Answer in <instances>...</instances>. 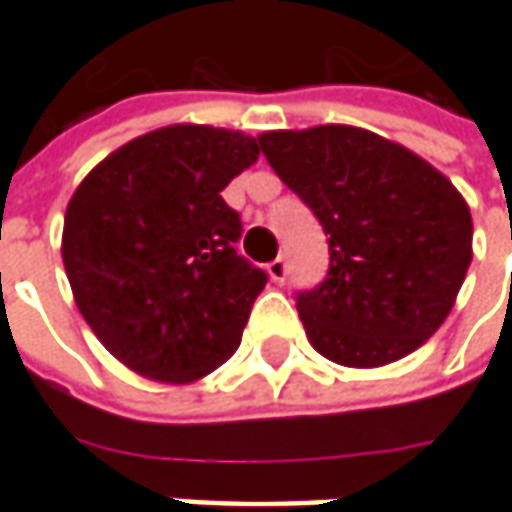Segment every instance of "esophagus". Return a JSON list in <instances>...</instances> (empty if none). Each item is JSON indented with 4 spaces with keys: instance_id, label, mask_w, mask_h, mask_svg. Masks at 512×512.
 <instances>
[{
    "instance_id": "34e87169",
    "label": "esophagus",
    "mask_w": 512,
    "mask_h": 512,
    "mask_svg": "<svg viewBox=\"0 0 512 512\" xmlns=\"http://www.w3.org/2000/svg\"><path fill=\"white\" fill-rule=\"evenodd\" d=\"M269 274H272L274 283H286V277H289V263H286V257H274L272 263H269Z\"/></svg>"
}]
</instances>
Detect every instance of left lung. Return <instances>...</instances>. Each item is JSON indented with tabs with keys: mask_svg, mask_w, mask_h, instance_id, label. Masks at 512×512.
I'll list each match as a JSON object with an SVG mask.
<instances>
[{
	"mask_svg": "<svg viewBox=\"0 0 512 512\" xmlns=\"http://www.w3.org/2000/svg\"><path fill=\"white\" fill-rule=\"evenodd\" d=\"M257 141L328 235L326 277L297 291L311 345L351 368L419 348L445 323L473 257V221L456 186L360 127L277 130Z\"/></svg>",
	"mask_w": 512,
	"mask_h": 512,
	"instance_id": "obj_1",
	"label": "left lung"
}]
</instances>
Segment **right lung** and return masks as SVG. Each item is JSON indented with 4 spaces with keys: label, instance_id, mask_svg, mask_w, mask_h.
<instances>
[{
    "label": "right lung",
    "instance_id": "1",
    "mask_svg": "<svg viewBox=\"0 0 512 512\" xmlns=\"http://www.w3.org/2000/svg\"><path fill=\"white\" fill-rule=\"evenodd\" d=\"M260 155L255 138L175 124L107 155L64 215L76 306L138 374L192 382L238 351L269 274L238 252L226 184Z\"/></svg>",
    "mask_w": 512,
    "mask_h": 512
}]
</instances>
